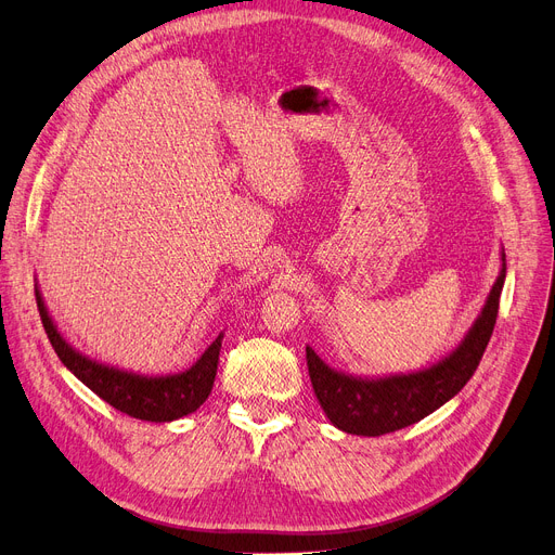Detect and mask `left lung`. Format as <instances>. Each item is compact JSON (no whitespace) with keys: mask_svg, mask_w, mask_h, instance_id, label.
Wrapping results in <instances>:
<instances>
[{"mask_svg":"<svg viewBox=\"0 0 555 555\" xmlns=\"http://www.w3.org/2000/svg\"><path fill=\"white\" fill-rule=\"evenodd\" d=\"M503 282L505 253L501 250L499 278L474 325L451 352L426 369L366 378L332 369L307 346L309 380L330 424L350 435L378 437L412 426L449 403L480 364L496 323Z\"/></svg>","mask_w":555,"mask_h":555,"instance_id":"8db88e82","label":"left lung"}]
</instances>
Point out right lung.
Listing matches in <instances>:
<instances>
[{"label": "right lung", "mask_w": 555, "mask_h": 555, "mask_svg": "<svg viewBox=\"0 0 555 555\" xmlns=\"http://www.w3.org/2000/svg\"><path fill=\"white\" fill-rule=\"evenodd\" d=\"M36 302L42 327H46L52 348L59 360L65 364L75 378H79L88 389L98 393L102 401L118 412H125L152 424H168V421L182 418L201 408L214 387L218 354L223 346V332L207 346V350L197 358L186 371L166 373V375H145L127 369L111 366L88 354L79 352L68 339H65L54 319L48 312L46 298H42L36 284Z\"/></svg>", "instance_id": "obj_1"}]
</instances>
